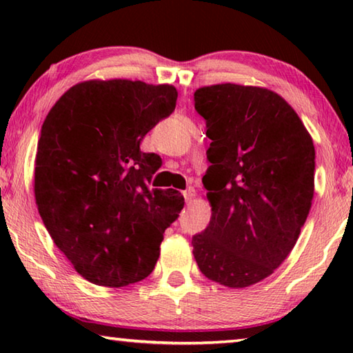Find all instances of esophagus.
<instances>
[{
  "label": "esophagus",
  "instance_id": "34e87169",
  "mask_svg": "<svg viewBox=\"0 0 353 353\" xmlns=\"http://www.w3.org/2000/svg\"><path fill=\"white\" fill-rule=\"evenodd\" d=\"M193 196H194V188L193 187H188L187 190L183 191V198H185V201H187V202H190L191 199H193Z\"/></svg>",
  "mask_w": 353,
  "mask_h": 353
}]
</instances>
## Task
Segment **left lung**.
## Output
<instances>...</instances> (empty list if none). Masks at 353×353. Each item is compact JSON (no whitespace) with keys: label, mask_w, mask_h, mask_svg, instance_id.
<instances>
[{"label":"left lung","mask_w":353,"mask_h":353,"mask_svg":"<svg viewBox=\"0 0 353 353\" xmlns=\"http://www.w3.org/2000/svg\"><path fill=\"white\" fill-rule=\"evenodd\" d=\"M212 165L202 177L212 218L191 238L207 279L244 288L271 276L312 208L314 146L301 118L268 88L218 83L194 92Z\"/></svg>","instance_id":"8db88e82"}]
</instances>
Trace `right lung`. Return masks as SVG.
Wrapping results in <instances>:
<instances>
[{"instance_id":"1","label":"right lung","mask_w":353,"mask_h":353,"mask_svg":"<svg viewBox=\"0 0 353 353\" xmlns=\"http://www.w3.org/2000/svg\"><path fill=\"white\" fill-rule=\"evenodd\" d=\"M172 85L87 81L48 113L34 191L56 246L88 282L126 286L152 272L160 243L183 208L176 190H151L160 155L140 143L176 109Z\"/></svg>"}]
</instances>
